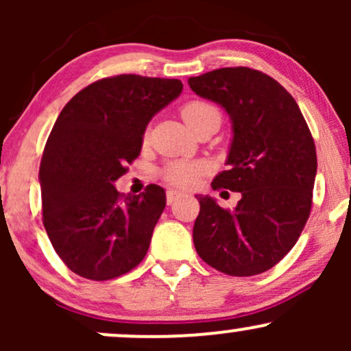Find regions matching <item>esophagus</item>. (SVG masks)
Wrapping results in <instances>:
<instances>
[{
  "mask_svg": "<svg viewBox=\"0 0 351 351\" xmlns=\"http://www.w3.org/2000/svg\"><path fill=\"white\" fill-rule=\"evenodd\" d=\"M180 196H181V191H176V189H168V191H167V201H168V204L175 203V201L178 199Z\"/></svg>",
  "mask_w": 351,
  "mask_h": 351,
  "instance_id": "obj_1",
  "label": "esophagus"
}]
</instances>
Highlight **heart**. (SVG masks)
<instances>
[{"mask_svg":"<svg viewBox=\"0 0 351 351\" xmlns=\"http://www.w3.org/2000/svg\"><path fill=\"white\" fill-rule=\"evenodd\" d=\"M213 112H217V108L213 107L211 104L203 102V100H193V102H188L186 106H183V108H181V117H183V120L186 122L188 127H191L193 123L198 122V120L203 119L204 115L213 114ZM203 171V163L173 162L170 165H167V168H165L163 178L170 184H173V186L186 188L195 184L196 180L199 178Z\"/></svg>","mask_w":351,"mask_h":351,"instance_id":"obj_1","label":"heart"}]
</instances>
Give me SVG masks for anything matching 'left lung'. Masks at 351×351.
Masks as SVG:
<instances>
[{"label": "left lung", "instance_id": "obj_1", "mask_svg": "<svg viewBox=\"0 0 351 351\" xmlns=\"http://www.w3.org/2000/svg\"><path fill=\"white\" fill-rule=\"evenodd\" d=\"M188 84L229 115V170L211 184L241 193L232 211L196 195V252L228 276L263 274L295 245L308 219L317 175L312 134L292 95L263 72L224 67Z\"/></svg>", "mask_w": 351, "mask_h": 351}]
</instances>
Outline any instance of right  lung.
<instances>
[{
	"instance_id": "right-lung-1",
	"label": "right lung",
	"mask_w": 351,
	"mask_h": 351,
	"mask_svg": "<svg viewBox=\"0 0 351 351\" xmlns=\"http://www.w3.org/2000/svg\"><path fill=\"white\" fill-rule=\"evenodd\" d=\"M181 90L178 79L122 74L82 88L59 114L39 167L43 223L77 276L115 279L147 256L165 189L122 196L114 183L142 152L150 120Z\"/></svg>"
}]
</instances>
